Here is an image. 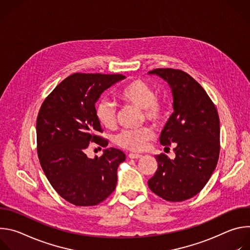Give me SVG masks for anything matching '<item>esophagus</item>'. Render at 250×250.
Segmentation results:
<instances>
[{
	"instance_id": "obj_1",
	"label": "esophagus",
	"mask_w": 250,
	"mask_h": 250,
	"mask_svg": "<svg viewBox=\"0 0 250 250\" xmlns=\"http://www.w3.org/2000/svg\"><path fill=\"white\" fill-rule=\"evenodd\" d=\"M140 157H141L140 154H136V153H129L128 154V158H130V159H138Z\"/></svg>"
}]
</instances>
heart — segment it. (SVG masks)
I'll return each mask as SVG.
<instances>
[{"label": "heart", "mask_w": 250, "mask_h": 250, "mask_svg": "<svg viewBox=\"0 0 250 250\" xmlns=\"http://www.w3.org/2000/svg\"><path fill=\"white\" fill-rule=\"evenodd\" d=\"M118 98L125 104L134 105L144 111V118L154 125L161 124L166 116L167 103L157 97L154 89L146 81L135 79L123 87ZM96 117L99 123L105 128L114 129L117 126V112L115 106L108 101H100L96 104ZM153 138L150 127L145 126L138 129L124 130L116 137L117 145L129 151H142L147 147Z\"/></svg>", "instance_id": "1"}]
</instances>
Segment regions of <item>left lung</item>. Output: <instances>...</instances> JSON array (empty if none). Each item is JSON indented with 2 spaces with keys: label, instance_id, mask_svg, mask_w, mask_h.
Instances as JSON below:
<instances>
[{
  "label": "left lung",
  "instance_id": "left-lung-1",
  "mask_svg": "<svg viewBox=\"0 0 250 250\" xmlns=\"http://www.w3.org/2000/svg\"><path fill=\"white\" fill-rule=\"evenodd\" d=\"M165 80L173 95L174 112L160 135L166 147L175 144V158L156 155L157 170L148 180L149 189L169 202L196 196L208 183L220 156V119L204 88L179 69L149 71Z\"/></svg>",
  "mask_w": 250,
  "mask_h": 250
}]
</instances>
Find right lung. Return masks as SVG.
Here are the masks:
<instances>
[{
	"label": "right lung",
	"mask_w": 250,
	"mask_h": 250,
	"mask_svg": "<svg viewBox=\"0 0 250 250\" xmlns=\"http://www.w3.org/2000/svg\"><path fill=\"white\" fill-rule=\"evenodd\" d=\"M121 74L74 73L64 79L42 103L37 120L38 154L54 190L75 206H96L116 189L119 165L125 154L117 148L89 158L90 142L102 147L103 132L95 104L101 94L125 79Z\"/></svg>",
	"instance_id": "obj_1"
}]
</instances>
